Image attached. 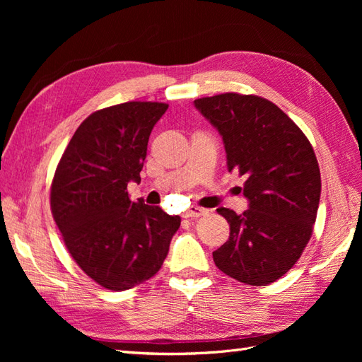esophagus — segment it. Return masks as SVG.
<instances>
[{
  "label": "esophagus",
  "instance_id": "34e87169",
  "mask_svg": "<svg viewBox=\"0 0 362 362\" xmlns=\"http://www.w3.org/2000/svg\"><path fill=\"white\" fill-rule=\"evenodd\" d=\"M205 214H208V210H205V208H201L198 205H192L189 210L184 211V217H201Z\"/></svg>",
  "mask_w": 362,
  "mask_h": 362
}]
</instances>
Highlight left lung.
Returning a JSON list of instances; mask_svg holds the SVG:
<instances>
[{
  "label": "left lung",
  "instance_id": "left-lung-1",
  "mask_svg": "<svg viewBox=\"0 0 362 362\" xmlns=\"http://www.w3.org/2000/svg\"><path fill=\"white\" fill-rule=\"evenodd\" d=\"M222 136L229 172L246 178L249 208H217L229 238L213 252L225 275L264 287L296 264L310 242L322 181L314 149L278 105L255 95L222 93L194 101Z\"/></svg>",
  "mask_w": 362,
  "mask_h": 362
}]
</instances>
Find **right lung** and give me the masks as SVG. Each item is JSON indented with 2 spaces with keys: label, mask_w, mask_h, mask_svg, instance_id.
Returning a JSON list of instances; mask_svg holds the SVG:
<instances>
[{
  "label": "right lung",
  "mask_w": 362,
  "mask_h": 362,
  "mask_svg": "<svg viewBox=\"0 0 362 362\" xmlns=\"http://www.w3.org/2000/svg\"><path fill=\"white\" fill-rule=\"evenodd\" d=\"M168 107L131 101L92 113L54 173V221L76 264L104 288L124 291L154 276L181 225L127 192L140 182L151 131Z\"/></svg>",
  "instance_id": "1"
}]
</instances>
